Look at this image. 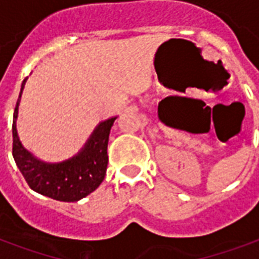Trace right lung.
<instances>
[{"instance_id": "add662e5", "label": "right lung", "mask_w": 259, "mask_h": 259, "mask_svg": "<svg viewBox=\"0 0 259 259\" xmlns=\"http://www.w3.org/2000/svg\"><path fill=\"white\" fill-rule=\"evenodd\" d=\"M25 79L22 82L24 87ZM20 98V97H18ZM18 101L13 114L12 153L18 169L30 188L44 196L60 201H76L99 187L107 169V144L115 118L102 122L78 156L60 164H46L22 148L16 132Z\"/></svg>"}]
</instances>
